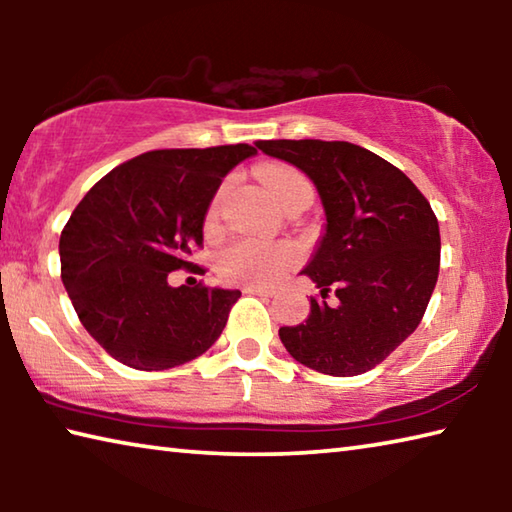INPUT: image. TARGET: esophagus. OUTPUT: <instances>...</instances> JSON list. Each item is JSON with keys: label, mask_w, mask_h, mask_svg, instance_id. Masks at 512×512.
<instances>
[{"label": "esophagus", "mask_w": 512, "mask_h": 512, "mask_svg": "<svg viewBox=\"0 0 512 512\" xmlns=\"http://www.w3.org/2000/svg\"><path fill=\"white\" fill-rule=\"evenodd\" d=\"M244 293H250V296H262V298H273L275 291L266 289V287H246Z\"/></svg>", "instance_id": "esophagus-1"}]
</instances>
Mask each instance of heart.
I'll use <instances>...</instances> for the list:
<instances>
[{
  "instance_id": "b5f03b06",
  "label": "heart",
  "mask_w": 512,
  "mask_h": 512,
  "mask_svg": "<svg viewBox=\"0 0 512 512\" xmlns=\"http://www.w3.org/2000/svg\"><path fill=\"white\" fill-rule=\"evenodd\" d=\"M262 180L268 192L282 207L287 205L293 196L311 189L309 180L302 176L298 169L289 164H266L262 167ZM221 192L207 210V228H214L216 216H219ZM298 262V250L287 244H262L255 239H239L230 244L216 259V271L225 282L250 284V287H268L282 280V275Z\"/></svg>"
}]
</instances>
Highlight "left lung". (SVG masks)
Segmentation results:
<instances>
[{
	"label": "left lung",
	"instance_id": "left-lung-1",
	"mask_svg": "<svg viewBox=\"0 0 512 512\" xmlns=\"http://www.w3.org/2000/svg\"><path fill=\"white\" fill-rule=\"evenodd\" d=\"M271 158L305 171L325 210V232L305 275L320 296L305 323L280 327L302 366L354 377L409 339L427 311L440 268V230L427 198L404 173L363 146L323 140H262Z\"/></svg>",
	"mask_w": 512,
	"mask_h": 512
}]
</instances>
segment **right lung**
Returning a JSON list of instances; mask_svg holds the SVG:
<instances>
[{
	"label": "right lung",
	"instance_id": "obj_1",
	"mask_svg": "<svg viewBox=\"0 0 512 512\" xmlns=\"http://www.w3.org/2000/svg\"><path fill=\"white\" fill-rule=\"evenodd\" d=\"M257 151L248 144L162 149L106 173L60 235V277L88 334L135 370H167L219 339L241 291L171 287L194 266L221 180ZM203 273V268H201Z\"/></svg>",
	"mask_w": 512,
	"mask_h": 512
}]
</instances>
